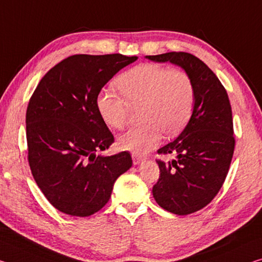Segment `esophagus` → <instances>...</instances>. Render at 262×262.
Listing matches in <instances>:
<instances>
[{
  "label": "esophagus",
  "mask_w": 262,
  "mask_h": 262,
  "mask_svg": "<svg viewBox=\"0 0 262 262\" xmlns=\"http://www.w3.org/2000/svg\"><path fill=\"white\" fill-rule=\"evenodd\" d=\"M132 159H133V163H134L135 165L136 164H140L141 162L143 161V157L141 156V155H139V154H135V152L132 154Z\"/></svg>",
  "instance_id": "34e87169"
}]
</instances>
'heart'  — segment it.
<instances>
[{
	"mask_svg": "<svg viewBox=\"0 0 262 262\" xmlns=\"http://www.w3.org/2000/svg\"><path fill=\"white\" fill-rule=\"evenodd\" d=\"M122 95L112 90L98 94L99 114L107 126L122 129L130 108L140 111L141 126L130 128L118 139L121 150L144 154L159 144L162 134L175 135L192 114L196 90L191 77L182 70L157 64H140L119 77Z\"/></svg>",
	"mask_w": 262,
	"mask_h": 262,
	"instance_id": "obj_1",
	"label": "heart"
}]
</instances>
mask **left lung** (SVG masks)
I'll use <instances>...</instances> for the list:
<instances>
[{
  "label": "left lung",
  "mask_w": 262,
  "mask_h": 262,
  "mask_svg": "<svg viewBox=\"0 0 262 262\" xmlns=\"http://www.w3.org/2000/svg\"><path fill=\"white\" fill-rule=\"evenodd\" d=\"M146 58L181 66L192 79L196 100L192 115L178 138L160 148V178L152 186L157 204L185 215L203 209L224 184L234 151L233 119L225 87L205 63L188 52H168Z\"/></svg>",
  "instance_id": "obj_1"
}]
</instances>
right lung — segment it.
Segmentation results:
<instances>
[{"instance_id": "add662e5", "label": "right lung", "mask_w": 262, "mask_h": 262, "mask_svg": "<svg viewBox=\"0 0 262 262\" xmlns=\"http://www.w3.org/2000/svg\"><path fill=\"white\" fill-rule=\"evenodd\" d=\"M138 59L120 53L74 55L41 78L29 101L28 161L48 201L60 212L89 217L110 201L115 181L132 156L108 149L114 136L97 107L98 94L113 76Z\"/></svg>"}]
</instances>
